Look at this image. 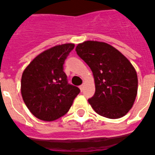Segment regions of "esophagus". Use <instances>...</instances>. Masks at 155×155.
Listing matches in <instances>:
<instances>
[{
	"label": "esophagus",
	"instance_id": "obj_1",
	"mask_svg": "<svg viewBox=\"0 0 155 155\" xmlns=\"http://www.w3.org/2000/svg\"><path fill=\"white\" fill-rule=\"evenodd\" d=\"M80 90H81V91H83V90H84V85H83V84L80 85Z\"/></svg>",
	"mask_w": 155,
	"mask_h": 155
}]
</instances>
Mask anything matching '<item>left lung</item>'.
<instances>
[{"instance_id":"left-lung-1","label":"left lung","mask_w":155,"mask_h":155,"mask_svg":"<svg viewBox=\"0 0 155 155\" xmlns=\"http://www.w3.org/2000/svg\"><path fill=\"white\" fill-rule=\"evenodd\" d=\"M75 51L94 74L95 92L88 100L91 107L109 119L125 115L133 106L138 90L136 71L129 60L104 42L84 41Z\"/></svg>"}]
</instances>
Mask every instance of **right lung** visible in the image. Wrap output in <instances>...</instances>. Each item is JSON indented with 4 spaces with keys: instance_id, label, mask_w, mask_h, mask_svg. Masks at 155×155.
Segmentation results:
<instances>
[{
    "instance_id": "add662e5",
    "label": "right lung",
    "mask_w": 155,
    "mask_h": 155,
    "mask_svg": "<svg viewBox=\"0 0 155 155\" xmlns=\"http://www.w3.org/2000/svg\"><path fill=\"white\" fill-rule=\"evenodd\" d=\"M74 44L56 45L42 52L29 64L21 77V95L32 114L53 121L67 113L80 89L68 82L64 61Z\"/></svg>"
}]
</instances>
